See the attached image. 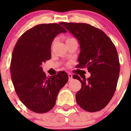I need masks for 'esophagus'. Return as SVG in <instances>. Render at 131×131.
Returning <instances> with one entry per match:
<instances>
[{"label": "esophagus", "instance_id": "obj_1", "mask_svg": "<svg viewBox=\"0 0 131 131\" xmlns=\"http://www.w3.org/2000/svg\"><path fill=\"white\" fill-rule=\"evenodd\" d=\"M68 77H69V81H71L73 79V75L71 73H68Z\"/></svg>", "mask_w": 131, "mask_h": 131}]
</instances>
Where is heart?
Here are the masks:
<instances>
[{"instance_id":"1","label":"heart","mask_w":131,"mask_h":131,"mask_svg":"<svg viewBox=\"0 0 131 131\" xmlns=\"http://www.w3.org/2000/svg\"><path fill=\"white\" fill-rule=\"evenodd\" d=\"M73 39V38H68V39H66V41H67V40H70V39Z\"/></svg>"}]
</instances>
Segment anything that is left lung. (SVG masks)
<instances>
[{
	"instance_id": "1",
	"label": "left lung",
	"mask_w": 131,
	"mask_h": 131,
	"mask_svg": "<svg viewBox=\"0 0 131 131\" xmlns=\"http://www.w3.org/2000/svg\"><path fill=\"white\" fill-rule=\"evenodd\" d=\"M60 24L78 39L81 52L77 67L87 68L91 73L88 79L73 75L81 83L75 96L77 104L89 112L101 110L113 97L119 79L120 64L115 45L104 32L89 24Z\"/></svg>"
}]
</instances>
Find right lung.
Segmentation results:
<instances>
[{
  "instance_id": "obj_1",
  "label": "right lung",
  "mask_w": 131,
  "mask_h": 131,
  "mask_svg": "<svg viewBox=\"0 0 131 131\" xmlns=\"http://www.w3.org/2000/svg\"><path fill=\"white\" fill-rule=\"evenodd\" d=\"M60 25L33 27L21 36L13 50L10 73L15 91L21 102L35 113H46L52 109L59 91L68 81L64 71L48 77L41 67L51 58L50 48L56 36L66 33Z\"/></svg>"
}]
</instances>
